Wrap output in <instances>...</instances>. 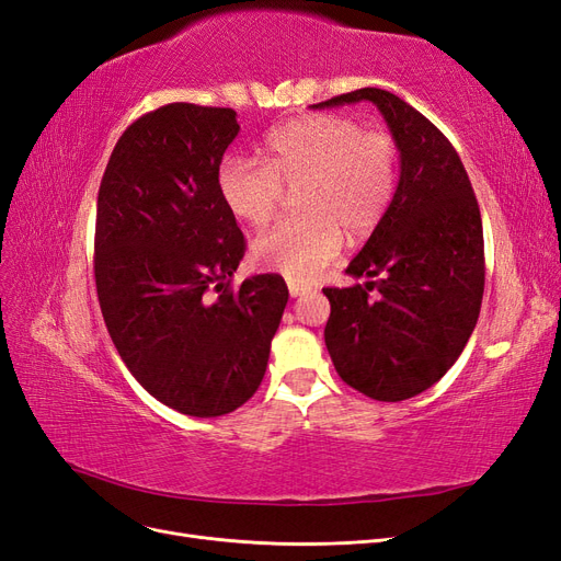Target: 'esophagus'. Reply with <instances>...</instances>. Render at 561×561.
<instances>
[{
	"label": "esophagus",
	"instance_id": "34e87169",
	"mask_svg": "<svg viewBox=\"0 0 561 561\" xmlns=\"http://www.w3.org/2000/svg\"><path fill=\"white\" fill-rule=\"evenodd\" d=\"M287 290H290V297H299V295H307L309 287L299 283H287Z\"/></svg>",
	"mask_w": 561,
	"mask_h": 561
}]
</instances>
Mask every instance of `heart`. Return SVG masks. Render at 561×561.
I'll use <instances>...</instances> for the list:
<instances>
[{"mask_svg": "<svg viewBox=\"0 0 561 561\" xmlns=\"http://www.w3.org/2000/svg\"><path fill=\"white\" fill-rule=\"evenodd\" d=\"M266 163L229 154L217 190L229 213L250 227L276 215L285 190L296 192L299 217L262 233L252 262L293 283H309L344 245L383 219L398 182V145L386 130H363L344 114H313L278 126L266 138Z\"/></svg>", "mask_w": 561, "mask_h": 561, "instance_id": "1", "label": "heart"}]
</instances>
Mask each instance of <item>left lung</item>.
Segmentation results:
<instances>
[{"label": "left lung", "instance_id": "1", "mask_svg": "<svg viewBox=\"0 0 561 561\" xmlns=\"http://www.w3.org/2000/svg\"><path fill=\"white\" fill-rule=\"evenodd\" d=\"M369 100L400 151L393 201L346 274L365 285L322 287L325 346L336 375L381 402L414 398L447 375L478 325L484 293L482 217L443 130L398 95L358 89L313 107Z\"/></svg>", "mask_w": 561, "mask_h": 561}]
</instances>
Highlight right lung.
I'll list each match as a JSON object with an SVG mask.
<instances>
[{
    "label": "right lung",
    "instance_id": "obj_1",
    "mask_svg": "<svg viewBox=\"0 0 561 561\" xmlns=\"http://www.w3.org/2000/svg\"><path fill=\"white\" fill-rule=\"evenodd\" d=\"M231 107L171 103L124 130L95 215V290L107 332L149 396L222 416L260 388L287 304L278 274L231 287L243 231L217 168L239 135Z\"/></svg>",
    "mask_w": 561,
    "mask_h": 561
}]
</instances>
